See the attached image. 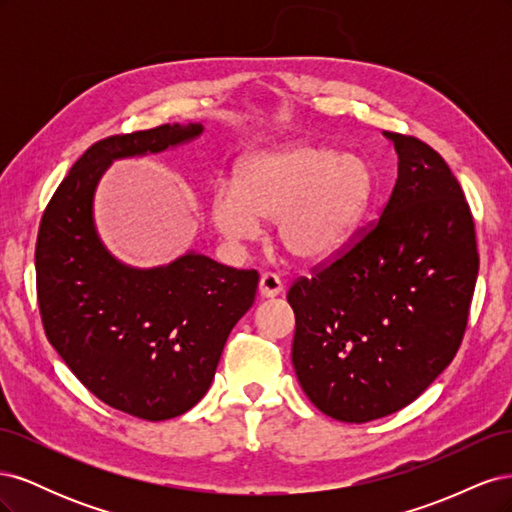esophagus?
Returning a JSON list of instances; mask_svg holds the SVG:
<instances>
[{
	"mask_svg": "<svg viewBox=\"0 0 512 512\" xmlns=\"http://www.w3.org/2000/svg\"><path fill=\"white\" fill-rule=\"evenodd\" d=\"M258 290H260V297L273 299V297H277V294L284 290V284H282V280L275 273H262Z\"/></svg>",
	"mask_w": 512,
	"mask_h": 512,
	"instance_id": "esophagus-1",
	"label": "esophagus"
}]
</instances>
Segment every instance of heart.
Listing matches in <instances>:
<instances>
[{"label": "heart", "mask_w": 512, "mask_h": 512, "mask_svg": "<svg viewBox=\"0 0 512 512\" xmlns=\"http://www.w3.org/2000/svg\"><path fill=\"white\" fill-rule=\"evenodd\" d=\"M376 194L378 175L367 158L292 143L245 156L235 183L215 185L209 215L230 241H250L260 222H275V239L292 260L322 262L348 245Z\"/></svg>", "instance_id": "1"}]
</instances>
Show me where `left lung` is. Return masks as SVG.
Returning a JSON list of instances; mask_svg holds the SVG:
<instances>
[{
    "label": "left lung",
    "instance_id": "8db88e82",
    "mask_svg": "<svg viewBox=\"0 0 512 512\" xmlns=\"http://www.w3.org/2000/svg\"><path fill=\"white\" fill-rule=\"evenodd\" d=\"M384 136L399 164L380 220L286 294L301 389L344 423L406 408L442 374L478 275L472 211L451 168L414 136Z\"/></svg>",
    "mask_w": 512,
    "mask_h": 512
}]
</instances>
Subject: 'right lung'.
Here are the masks:
<instances>
[{"label":"right lung","mask_w":512,"mask_h":512,"mask_svg":"<svg viewBox=\"0 0 512 512\" xmlns=\"http://www.w3.org/2000/svg\"><path fill=\"white\" fill-rule=\"evenodd\" d=\"M200 123H166L91 145L46 205L36 241L44 333L106 406L166 421L209 391L232 327L252 307L258 271L188 252L170 265L134 269L106 250L94 194L113 160L194 141Z\"/></svg>","instance_id":"add662e5"}]
</instances>
